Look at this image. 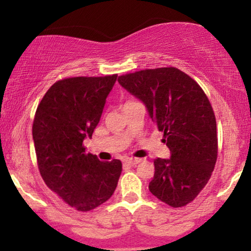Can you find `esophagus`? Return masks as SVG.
Masks as SVG:
<instances>
[{
    "instance_id": "obj_1",
    "label": "esophagus",
    "mask_w": 251,
    "mask_h": 251,
    "mask_svg": "<svg viewBox=\"0 0 251 251\" xmlns=\"http://www.w3.org/2000/svg\"><path fill=\"white\" fill-rule=\"evenodd\" d=\"M139 158H127V159H125V163L128 164V165H135V164H139L140 163Z\"/></svg>"
}]
</instances>
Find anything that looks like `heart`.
<instances>
[{"label":"heart","mask_w":251,"mask_h":251,"mask_svg":"<svg viewBox=\"0 0 251 251\" xmlns=\"http://www.w3.org/2000/svg\"><path fill=\"white\" fill-rule=\"evenodd\" d=\"M129 101H133V100H128V101H126V102H129Z\"/></svg>","instance_id":"1"}]
</instances>
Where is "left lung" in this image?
<instances>
[{
  "label": "left lung",
  "mask_w": 251,
  "mask_h": 251,
  "mask_svg": "<svg viewBox=\"0 0 251 251\" xmlns=\"http://www.w3.org/2000/svg\"><path fill=\"white\" fill-rule=\"evenodd\" d=\"M118 81L145 103L171 152L170 159H154L150 191L172 208L185 206L206 185L217 160V127L208 97L175 67L134 72Z\"/></svg>",
  "instance_id": "left-lung-1"
}]
</instances>
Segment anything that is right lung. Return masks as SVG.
<instances>
[{"instance_id":"1","label":"right lung","mask_w":251,"mask_h":251,"mask_svg":"<svg viewBox=\"0 0 251 251\" xmlns=\"http://www.w3.org/2000/svg\"><path fill=\"white\" fill-rule=\"evenodd\" d=\"M117 74L59 80L37 106L33 139L37 166L46 185L77 211H91L111 198L123 165L100 162L86 153L83 139L92 137Z\"/></svg>"}]
</instances>
